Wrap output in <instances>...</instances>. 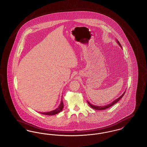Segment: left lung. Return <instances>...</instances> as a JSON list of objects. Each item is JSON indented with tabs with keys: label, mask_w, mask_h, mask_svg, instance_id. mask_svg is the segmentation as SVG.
<instances>
[{
	"label": "left lung",
	"mask_w": 147,
	"mask_h": 147,
	"mask_svg": "<svg viewBox=\"0 0 147 147\" xmlns=\"http://www.w3.org/2000/svg\"><path fill=\"white\" fill-rule=\"evenodd\" d=\"M117 42L118 43V44H119V46L121 47H122V46H121V44H120V43L117 40ZM125 92H126V91H125L124 92V93L120 96V97H119L118 98H117L116 100H114L112 102H111V104H109V105H106V106H95V105H92L88 101H87V102H88V104L89 105V106L92 107V109H95V110H105V109H107V108H109L110 107H111V106H112V105H114V104H115L116 103H117L118 101H119V100L121 98L123 97V96L125 95Z\"/></svg>",
	"instance_id": "obj_1"
}]
</instances>
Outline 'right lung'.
<instances>
[{"mask_svg":"<svg viewBox=\"0 0 147 147\" xmlns=\"http://www.w3.org/2000/svg\"><path fill=\"white\" fill-rule=\"evenodd\" d=\"M63 107H64V105H63V100H62V98L60 105L57 109H56V110H53V111H50V112H40V113H41V114H43V115H49V116L50 115H56V114L58 113L59 112H61L63 110Z\"/></svg>","mask_w":147,"mask_h":147,"instance_id":"right-lung-1","label":"right lung"}]
</instances>
